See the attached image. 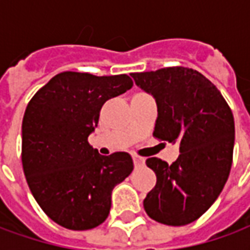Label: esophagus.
<instances>
[{
	"mask_svg": "<svg viewBox=\"0 0 250 250\" xmlns=\"http://www.w3.org/2000/svg\"><path fill=\"white\" fill-rule=\"evenodd\" d=\"M132 159H134V165H135V167H142L143 165H145V158L141 157V155H132Z\"/></svg>",
	"mask_w": 250,
	"mask_h": 250,
	"instance_id": "esophagus-1",
	"label": "esophagus"
}]
</instances>
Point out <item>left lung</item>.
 Listing matches in <instances>:
<instances>
[{
  "mask_svg": "<svg viewBox=\"0 0 250 250\" xmlns=\"http://www.w3.org/2000/svg\"><path fill=\"white\" fill-rule=\"evenodd\" d=\"M131 76L157 102L152 135L179 143V157L171 165L157 157L146 161L157 184L143 201L145 210L165 225H188L214 204L228 181L234 147L231 109L214 84L191 68Z\"/></svg>",
  "mask_w": 250,
  "mask_h": 250,
  "instance_id": "1",
  "label": "left lung"
}]
</instances>
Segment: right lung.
<instances>
[{"label":"right lung","instance_id":"right-lung-1","mask_svg":"<svg viewBox=\"0 0 250 250\" xmlns=\"http://www.w3.org/2000/svg\"><path fill=\"white\" fill-rule=\"evenodd\" d=\"M127 75L62 72L30 99L21 159L30 191L52 221L71 230L107 220L112 188L132 171L130 154L100 155L88 143L103 104L132 87Z\"/></svg>","mask_w":250,"mask_h":250}]
</instances>
